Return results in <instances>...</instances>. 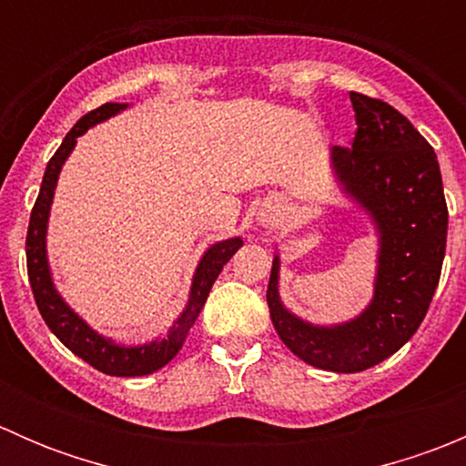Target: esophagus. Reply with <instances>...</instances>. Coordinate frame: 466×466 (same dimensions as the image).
I'll return each mask as SVG.
<instances>
[{
	"mask_svg": "<svg viewBox=\"0 0 466 466\" xmlns=\"http://www.w3.org/2000/svg\"><path fill=\"white\" fill-rule=\"evenodd\" d=\"M261 225H266V228H272V225H277V216L272 214V211H266V214L259 216Z\"/></svg>",
	"mask_w": 466,
	"mask_h": 466,
	"instance_id": "1",
	"label": "esophagus"
}]
</instances>
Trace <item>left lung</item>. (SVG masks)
Listing matches in <instances>:
<instances>
[{"label":"left lung","instance_id":"1","mask_svg":"<svg viewBox=\"0 0 466 466\" xmlns=\"http://www.w3.org/2000/svg\"><path fill=\"white\" fill-rule=\"evenodd\" d=\"M356 135L333 146L338 180L372 214L380 238L374 299L356 320L313 327L286 311L277 293L279 259L268 281V309L284 345L329 372L354 374L401 350L424 320L440 281L449 209L433 146L399 110L351 92Z\"/></svg>","mask_w":466,"mask_h":466}]
</instances>
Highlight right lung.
Returning a JSON list of instances; mask_svg holds the SVG:
<instances>
[{
  "label": "right lung",
  "mask_w": 466,
  "mask_h": 466,
  "mask_svg": "<svg viewBox=\"0 0 466 466\" xmlns=\"http://www.w3.org/2000/svg\"><path fill=\"white\" fill-rule=\"evenodd\" d=\"M126 103H103L96 110L87 112L86 116L76 121L67 137L63 139L60 148L56 150L54 157L46 164L45 177H42L40 194H37L35 205L31 209L29 232H26V270H29V281L33 298H35L37 311H40L42 320L46 327L54 331V336L63 342L67 350H72L78 359L92 365L94 370L110 377H144V374L155 372V370L164 368L173 356L180 351L185 336L189 333L191 324L198 318L200 309L207 302L211 286H214L216 277L223 270V266L232 259L234 252L243 246L241 238H228L216 246H211L205 252L203 261L198 263V270L194 275V284H191V298L187 304L185 313L180 320L176 322L173 331L168 333L167 340L150 342L142 347H119L115 342L106 340L98 336L96 331L87 327L67 304L63 302L58 293H56L54 284H51L49 266H46V250H45V234H46V218H49L51 198H54L56 180L63 168L65 159L72 153L76 146V137H81L89 126L98 124V121L107 119V116L116 115L124 110Z\"/></svg>",
  "instance_id": "obj_1"
}]
</instances>
